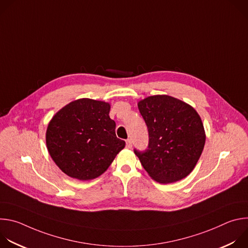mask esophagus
Masks as SVG:
<instances>
[{"label": "esophagus", "mask_w": 248, "mask_h": 248, "mask_svg": "<svg viewBox=\"0 0 248 248\" xmlns=\"http://www.w3.org/2000/svg\"><path fill=\"white\" fill-rule=\"evenodd\" d=\"M125 143H126V147H127V148H131V147H132V142H131L130 139H127V140L125 141Z\"/></svg>", "instance_id": "1"}]
</instances>
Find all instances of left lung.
I'll list each match as a JSON object with an SVG mask.
<instances>
[{"instance_id":"obj_1","label":"left lung","mask_w":248,"mask_h":248,"mask_svg":"<svg viewBox=\"0 0 248 248\" xmlns=\"http://www.w3.org/2000/svg\"><path fill=\"white\" fill-rule=\"evenodd\" d=\"M148 128L145 151L134 149L141 165L153 180L170 184L188 175L205 144V130L190 105L168 95H155L138 102Z\"/></svg>"}]
</instances>
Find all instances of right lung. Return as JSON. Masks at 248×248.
<instances>
[{"mask_svg":"<svg viewBox=\"0 0 248 248\" xmlns=\"http://www.w3.org/2000/svg\"><path fill=\"white\" fill-rule=\"evenodd\" d=\"M110 104L88 98L70 102L51 120L46 144L56 165L79 181L98 178L125 142L116 135Z\"/></svg>","mask_w":248,"mask_h":248,"instance_id":"1","label":"right lung"}]
</instances>
